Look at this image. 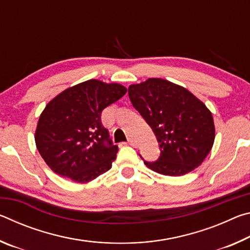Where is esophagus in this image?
<instances>
[{
  "mask_svg": "<svg viewBox=\"0 0 250 250\" xmlns=\"http://www.w3.org/2000/svg\"><path fill=\"white\" fill-rule=\"evenodd\" d=\"M128 142H129V145H130V146H134V147L137 146V143L134 142L133 139H129V141H128Z\"/></svg>",
  "mask_w": 250,
  "mask_h": 250,
  "instance_id": "34e87169",
  "label": "esophagus"
}]
</instances>
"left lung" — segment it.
Returning <instances> with one entry per match:
<instances>
[{
    "instance_id": "left-lung-1",
    "label": "left lung",
    "mask_w": 250,
    "mask_h": 250,
    "mask_svg": "<svg viewBox=\"0 0 250 250\" xmlns=\"http://www.w3.org/2000/svg\"><path fill=\"white\" fill-rule=\"evenodd\" d=\"M129 98L159 142L161 154L146 162L152 171L181 176L200 167L215 140L209 109L191 91L162 78H149L130 84Z\"/></svg>"
}]
</instances>
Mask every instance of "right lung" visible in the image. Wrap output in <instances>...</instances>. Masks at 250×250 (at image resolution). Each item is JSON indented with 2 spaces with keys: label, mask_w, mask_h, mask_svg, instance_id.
Returning a JSON list of instances; mask_svg holds the SVG:
<instances>
[{
  "label": "right lung",
  "mask_w": 250,
  "mask_h": 250,
  "mask_svg": "<svg viewBox=\"0 0 250 250\" xmlns=\"http://www.w3.org/2000/svg\"><path fill=\"white\" fill-rule=\"evenodd\" d=\"M125 92L120 83L90 79L67 88L46 104L35 143L50 170L83 184L111 168L118 146L101 124V112Z\"/></svg>",
  "instance_id": "obj_1"
}]
</instances>
